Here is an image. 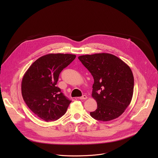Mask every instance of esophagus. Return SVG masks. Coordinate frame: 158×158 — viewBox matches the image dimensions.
Returning <instances> with one entry per match:
<instances>
[{
  "label": "esophagus",
  "instance_id": "obj_1",
  "mask_svg": "<svg viewBox=\"0 0 158 158\" xmlns=\"http://www.w3.org/2000/svg\"><path fill=\"white\" fill-rule=\"evenodd\" d=\"M79 99H81V100H82V99H87V96H86L85 95H83L82 96L79 97Z\"/></svg>",
  "mask_w": 158,
  "mask_h": 158
}]
</instances>
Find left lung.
<instances>
[{
	"label": "left lung",
	"mask_w": 158,
	"mask_h": 158,
	"mask_svg": "<svg viewBox=\"0 0 158 158\" xmlns=\"http://www.w3.org/2000/svg\"><path fill=\"white\" fill-rule=\"evenodd\" d=\"M91 73L94 82L92 96L98 107L91 117L109 121L119 117L130 104L134 91V76L129 66L110 54L99 53L78 57Z\"/></svg>",
	"instance_id": "1"
}]
</instances>
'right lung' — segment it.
I'll return each instance as SVG.
<instances>
[{"label":"right lung","mask_w":158,"mask_h":158,"mask_svg":"<svg viewBox=\"0 0 158 158\" xmlns=\"http://www.w3.org/2000/svg\"><path fill=\"white\" fill-rule=\"evenodd\" d=\"M76 56L49 54L37 59L23 76L21 91L26 104L40 119L54 121L66 112L71 101L57 87L60 72Z\"/></svg>","instance_id":"1"}]
</instances>
